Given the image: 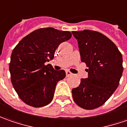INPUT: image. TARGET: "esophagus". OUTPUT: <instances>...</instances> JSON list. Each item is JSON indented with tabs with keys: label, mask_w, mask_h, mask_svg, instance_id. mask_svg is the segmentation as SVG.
I'll list each match as a JSON object with an SVG mask.
<instances>
[{
	"label": "esophagus",
	"mask_w": 127,
	"mask_h": 127,
	"mask_svg": "<svg viewBox=\"0 0 127 127\" xmlns=\"http://www.w3.org/2000/svg\"><path fill=\"white\" fill-rule=\"evenodd\" d=\"M72 75V73L71 72H69V71H66V76L67 77H69V76H71Z\"/></svg>",
	"instance_id": "34e87169"
}]
</instances>
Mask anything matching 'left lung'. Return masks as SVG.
<instances>
[{
  "label": "left lung",
  "instance_id": "8db88e82",
  "mask_svg": "<svg viewBox=\"0 0 127 127\" xmlns=\"http://www.w3.org/2000/svg\"><path fill=\"white\" fill-rule=\"evenodd\" d=\"M89 77L72 90L74 101L86 110L103 105L118 87L123 72L122 55L107 36L95 31L72 32Z\"/></svg>",
  "mask_w": 127,
  "mask_h": 127
}]
</instances>
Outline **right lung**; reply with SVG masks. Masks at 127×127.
<instances>
[{
  "mask_svg": "<svg viewBox=\"0 0 127 127\" xmlns=\"http://www.w3.org/2000/svg\"><path fill=\"white\" fill-rule=\"evenodd\" d=\"M72 37L68 31L41 28L24 37L12 50L9 65L12 84L20 98L34 107L53 100L57 83L65 77L46 62L54 58L57 48Z\"/></svg>",
  "mask_w": 127,
  "mask_h": 127,
  "instance_id": "right-lung-1",
  "label": "right lung"
}]
</instances>
